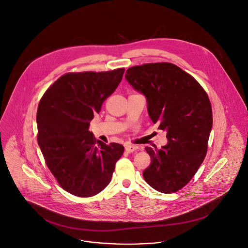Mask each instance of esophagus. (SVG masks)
<instances>
[{
	"mask_svg": "<svg viewBox=\"0 0 248 248\" xmlns=\"http://www.w3.org/2000/svg\"><path fill=\"white\" fill-rule=\"evenodd\" d=\"M138 150V146H135V145H130V144H127L125 145V151L127 153H133L134 151Z\"/></svg>",
	"mask_w": 248,
	"mask_h": 248,
	"instance_id": "34e87169",
	"label": "esophagus"
}]
</instances>
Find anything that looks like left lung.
Returning <instances> with one entry per match:
<instances>
[{
  "instance_id": "left-lung-1",
  "label": "left lung",
  "mask_w": 248,
  "mask_h": 248,
  "mask_svg": "<svg viewBox=\"0 0 248 248\" xmlns=\"http://www.w3.org/2000/svg\"><path fill=\"white\" fill-rule=\"evenodd\" d=\"M126 81L145 95L154 124L167 133L160 150L147 147L151 165L143 172L147 184L162 193L183 188L202 164L213 127L209 96L188 73L170 62L130 67Z\"/></svg>"
}]
</instances>
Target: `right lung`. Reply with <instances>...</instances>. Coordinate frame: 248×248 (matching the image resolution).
Masks as SVG:
<instances>
[{
	"instance_id": "1",
	"label": "right lung",
	"mask_w": 248,
	"mask_h": 248,
	"mask_svg": "<svg viewBox=\"0 0 248 248\" xmlns=\"http://www.w3.org/2000/svg\"><path fill=\"white\" fill-rule=\"evenodd\" d=\"M124 69L66 73L39 101L37 142L60 186L78 197H91L111 182L124 154L117 143L106 145L89 131L91 121L123 79Z\"/></svg>"
}]
</instances>
